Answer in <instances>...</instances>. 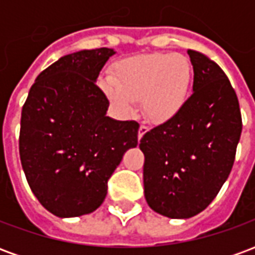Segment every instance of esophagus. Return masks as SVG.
<instances>
[{
	"label": "esophagus",
	"instance_id": "34e87169",
	"mask_svg": "<svg viewBox=\"0 0 255 255\" xmlns=\"http://www.w3.org/2000/svg\"><path fill=\"white\" fill-rule=\"evenodd\" d=\"M146 132H147V127H146L144 124H140V127H139L138 129V139L143 138V135Z\"/></svg>",
	"mask_w": 255,
	"mask_h": 255
}]
</instances>
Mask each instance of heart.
<instances>
[{"label": "heart", "instance_id": "heart-1", "mask_svg": "<svg viewBox=\"0 0 255 255\" xmlns=\"http://www.w3.org/2000/svg\"><path fill=\"white\" fill-rule=\"evenodd\" d=\"M191 80V64L184 56L154 53L122 61L104 90L120 111L129 113L132 102L140 101L149 120L165 123L186 104Z\"/></svg>", "mask_w": 255, "mask_h": 255}]
</instances>
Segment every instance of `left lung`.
Masks as SVG:
<instances>
[{"label":"left lung","instance_id":"8db88e82","mask_svg":"<svg viewBox=\"0 0 255 255\" xmlns=\"http://www.w3.org/2000/svg\"><path fill=\"white\" fill-rule=\"evenodd\" d=\"M194 83L176 116L144 133V197L157 213L190 219L208 208L228 179L242 133L239 101L219 64L187 50Z\"/></svg>","mask_w":255,"mask_h":255}]
</instances>
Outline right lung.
Masks as SVG:
<instances>
[{"instance_id":"add662e5","label":"right lung","mask_w":255,"mask_h":255,"mask_svg":"<svg viewBox=\"0 0 255 255\" xmlns=\"http://www.w3.org/2000/svg\"><path fill=\"white\" fill-rule=\"evenodd\" d=\"M115 52L64 56L43 69L21 109L19 151L31 191L57 217L94 212L123 155L138 144L139 124L106 116L109 101L95 84Z\"/></svg>"}]
</instances>
